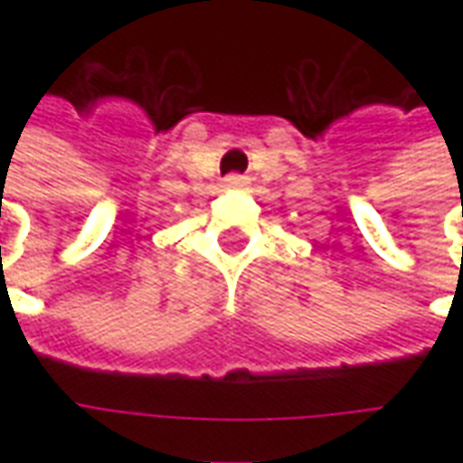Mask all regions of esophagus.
I'll return each mask as SVG.
<instances>
[{
  "mask_svg": "<svg viewBox=\"0 0 463 463\" xmlns=\"http://www.w3.org/2000/svg\"><path fill=\"white\" fill-rule=\"evenodd\" d=\"M245 185H248V178H245V175H238V173H232V175L225 178V188H235V191H238V188H245Z\"/></svg>",
  "mask_w": 463,
  "mask_h": 463,
  "instance_id": "1",
  "label": "esophagus"
}]
</instances>
